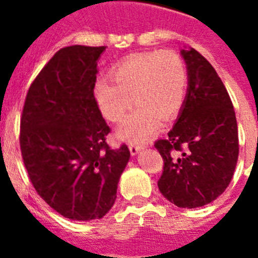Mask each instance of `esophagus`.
<instances>
[{
    "label": "esophagus",
    "mask_w": 258,
    "mask_h": 258,
    "mask_svg": "<svg viewBox=\"0 0 258 258\" xmlns=\"http://www.w3.org/2000/svg\"><path fill=\"white\" fill-rule=\"evenodd\" d=\"M141 149H142V147H141L140 145H129V151H131L132 156H136V155L141 151Z\"/></svg>",
    "instance_id": "esophagus-1"
}]
</instances>
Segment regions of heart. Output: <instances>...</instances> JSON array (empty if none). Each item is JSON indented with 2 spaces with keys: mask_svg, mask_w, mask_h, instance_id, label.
<instances>
[{
  "mask_svg": "<svg viewBox=\"0 0 258 258\" xmlns=\"http://www.w3.org/2000/svg\"><path fill=\"white\" fill-rule=\"evenodd\" d=\"M113 80H98L94 97L104 117L112 122L121 121L134 98L138 107L117 129L118 138L127 142L145 143L154 138L161 117H174L187 94V68L173 50L129 56L113 71Z\"/></svg>",
  "mask_w": 258,
  "mask_h": 258,
  "instance_id": "1",
  "label": "heart"
}]
</instances>
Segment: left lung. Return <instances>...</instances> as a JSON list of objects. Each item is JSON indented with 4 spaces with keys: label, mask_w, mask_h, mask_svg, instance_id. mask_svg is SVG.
Wrapping results in <instances>:
<instances>
[{
    "label": "left lung",
    "mask_w": 258,
    "mask_h": 258,
    "mask_svg": "<svg viewBox=\"0 0 258 258\" xmlns=\"http://www.w3.org/2000/svg\"><path fill=\"white\" fill-rule=\"evenodd\" d=\"M181 55L187 94L168 138L155 143L164 160L157 186L174 206L192 209L216 200L229 186L238 163V124L211 63L192 47L182 49Z\"/></svg>",
    "instance_id": "obj_1"
}]
</instances>
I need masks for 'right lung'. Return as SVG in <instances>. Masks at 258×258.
Here are the masks:
<instances>
[{
  "mask_svg": "<svg viewBox=\"0 0 258 258\" xmlns=\"http://www.w3.org/2000/svg\"><path fill=\"white\" fill-rule=\"evenodd\" d=\"M106 46L55 52L32 83L20 118V150L37 194L63 217H104L116 200L131 152L111 150L109 127L94 97Z\"/></svg>",
  "mask_w": 258,
  "mask_h": 258,
  "instance_id": "right-lung-1",
  "label": "right lung"
}]
</instances>
